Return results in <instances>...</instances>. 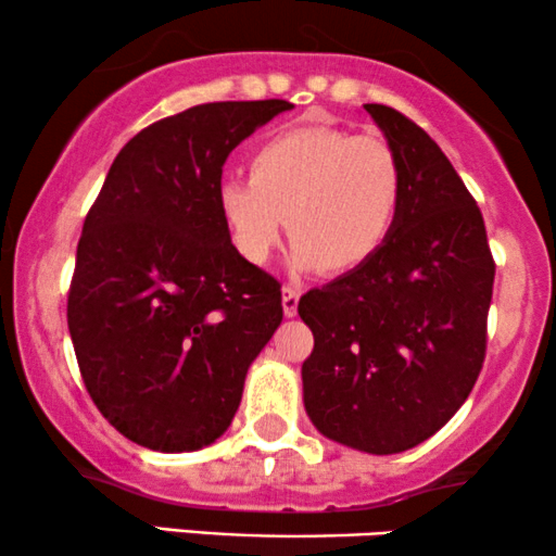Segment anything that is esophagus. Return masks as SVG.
Masks as SVG:
<instances>
[{
	"mask_svg": "<svg viewBox=\"0 0 556 556\" xmlns=\"http://www.w3.org/2000/svg\"><path fill=\"white\" fill-rule=\"evenodd\" d=\"M299 296H302V289H299V286L286 283L283 289H280V299H283V315L286 317H296Z\"/></svg>",
	"mask_w": 556,
	"mask_h": 556,
	"instance_id": "1",
	"label": "esophagus"
}]
</instances>
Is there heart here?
<instances>
[{
  "label": "heart",
  "mask_w": 556,
  "mask_h": 556,
  "mask_svg": "<svg viewBox=\"0 0 556 556\" xmlns=\"http://www.w3.org/2000/svg\"><path fill=\"white\" fill-rule=\"evenodd\" d=\"M406 174L382 137L336 127L280 132L252 153L250 176H224L215 207L241 260L267 263L289 224L291 265L349 273L390 239Z\"/></svg>",
  "instance_id": "b5f03b06"
}]
</instances>
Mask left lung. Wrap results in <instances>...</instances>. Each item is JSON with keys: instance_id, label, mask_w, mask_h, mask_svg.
<instances>
[{"instance_id": "1", "label": "left lung", "mask_w": 556, "mask_h": 556, "mask_svg": "<svg viewBox=\"0 0 556 556\" xmlns=\"http://www.w3.org/2000/svg\"><path fill=\"white\" fill-rule=\"evenodd\" d=\"M364 111L401 159L406 194L382 250L299 302L315 336L302 384L319 434L393 455L445 427L473 390L494 260L476 200L432 137L382 103Z\"/></svg>"}]
</instances>
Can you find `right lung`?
I'll use <instances>...</instances> for the list:
<instances>
[{"mask_svg": "<svg viewBox=\"0 0 556 556\" xmlns=\"http://www.w3.org/2000/svg\"><path fill=\"white\" fill-rule=\"evenodd\" d=\"M289 109L220 101L150 124L119 150L85 218L72 345L98 410L137 445H213L283 319L278 280L228 241L215 187L228 153Z\"/></svg>", "mask_w": 556, "mask_h": 556, "instance_id": "1", "label": "right lung"}]
</instances>
